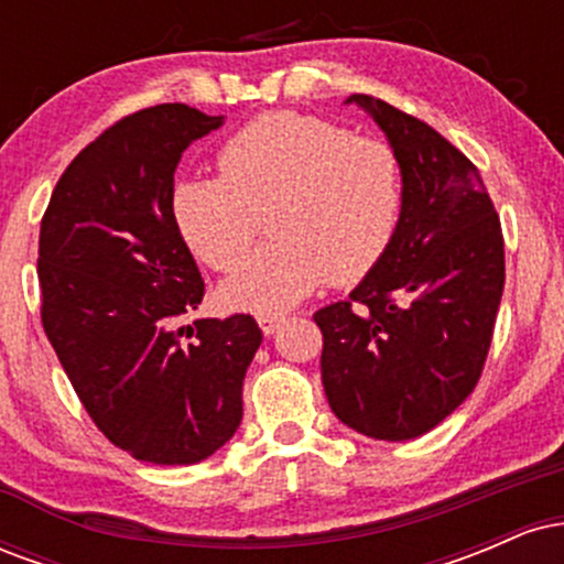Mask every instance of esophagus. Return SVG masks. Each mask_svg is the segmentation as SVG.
Returning <instances> with one entry per match:
<instances>
[{
	"label": "esophagus",
	"instance_id": "1",
	"mask_svg": "<svg viewBox=\"0 0 564 564\" xmlns=\"http://www.w3.org/2000/svg\"><path fill=\"white\" fill-rule=\"evenodd\" d=\"M257 321H260L262 334L270 336V334H275L278 328H281V323H286V315H281V313H262Z\"/></svg>",
	"mask_w": 564,
	"mask_h": 564
}]
</instances>
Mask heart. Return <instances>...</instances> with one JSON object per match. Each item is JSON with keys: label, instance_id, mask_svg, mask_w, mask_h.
I'll use <instances>...</instances> for the list:
<instances>
[{"label": "heart", "instance_id": "1", "mask_svg": "<svg viewBox=\"0 0 564 564\" xmlns=\"http://www.w3.org/2000/svg\"><path fill=\"white\" fill-rule=\"evenodd\" d=\"M223 177L172 187L170 209L187 249L217 273L246 260L260 217L268 249L223 286L230 307L281 313L323 281L358 283L384 260L405 206L403 164L390 142L321 116L278 111L219 148Z\"/></svg>", "mask_w": 564, "mask_h": 564}]
</instances>
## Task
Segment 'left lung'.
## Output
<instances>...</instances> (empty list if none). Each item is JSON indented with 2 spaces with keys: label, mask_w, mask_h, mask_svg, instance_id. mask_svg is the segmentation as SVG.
I'll return each instance as SVG.
<instances>
[{
  "label": "left lung",
  "mask_w": 564,
  "mask_h": 564,
  "mask_svg": "<svg viewBox=\"0 0 564 564\" xmlns=\"http://www.w3.org/2000/svg\"><path fill=\"white\" fill-rule=\"evenodd\" d=\"M403 164L398 236L349 300L313 315L321 377L341 424L413 440L480 379L503 294V232L480 172L443 134L384 100L352 95Z\"/></svg>",
  "instance_id": "obj_1"
}]
</instances>
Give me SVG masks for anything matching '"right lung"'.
Here are the masks:
<instances>
[{
	"label": "right lung",
	"instance_id": "1",
	"mask_svg": "<svg viewBox=\"0 0 564 564\" xmlns=\"http://www.w3.org/2000/svg\"><path fill=\"white\" fill-rule=\"evenodd\" d=\"M219 124L185 102L124 116L70 161L39 230L42 326L63 371L116 448L164 467L236 435L262 341L251 315L183 326L204 278L174 228V170Z\"/></svg>",
	"mask_w": 564,
	"mask_h": 564
}]
</instances>
